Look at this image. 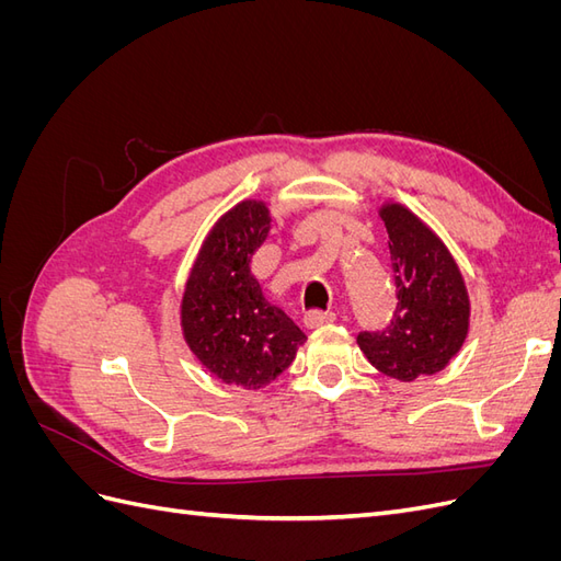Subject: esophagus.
<instances>
[{
  "label": "esophagus",
  "instance_id": "esophagus-1",
  "mask_svg": "<svg viewBox=\"0 0 561 561\" xmlns=\"http://www.w3.org/2000/svg\"><path fill=\"white\" fill-rule=\"evenodd\" d=\"M334 320H336L334 311H309V313H304V325H307L309 330H318L322 325H332Z\"/></svg>",
  "mask_w": 561,
  "mask_h": 561
}]
</instances>
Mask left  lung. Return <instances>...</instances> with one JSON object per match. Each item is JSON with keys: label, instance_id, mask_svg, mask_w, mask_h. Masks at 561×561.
Wrapping results in <instances>:
<instances>
[{"label": "left lung", "instance_id": "left-lung-1", "mask_svg": "<svg viewBox=\"0 0 561 561\" xmlns=\"http://www.w3.org/2000/svg\"><path fill=\"white\" fill-rule=\"evenodd\" d=\"M377 215L388 233L398 309L383 332L358 334L367 363L410 383L443 371L470 330V295L451 250L400 201H383Z\"/></svg>", "mask_w": 561, "mask_h": 561}]
</instances>
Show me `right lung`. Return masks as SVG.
Wrapping results in <instances>:
<instances>
[{"label":"right lung","instance_id":"1","mask_svg":"<svg viewBox=\"0 0 561 561\" xmlns=\"http://www.w3.org/2000/svg\"><path fill=\"white\" fill-rule=\"evenodd\" d=\"M271 231L266 201L243 198L217 217L186 274L180 301L184 344L227 386L260 390L290 367L307 342L250 271Z\"/></svg>","mask_w":561,"mask_h":561}]
</instances>
